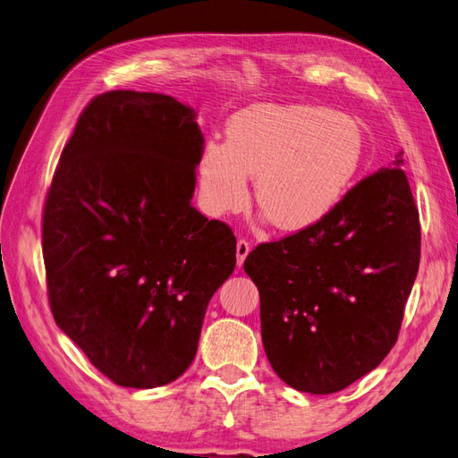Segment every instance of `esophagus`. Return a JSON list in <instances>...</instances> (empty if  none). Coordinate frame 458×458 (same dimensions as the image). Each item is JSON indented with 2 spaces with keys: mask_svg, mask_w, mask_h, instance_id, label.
I'll return each instance as SVG.
<instances>
[{
  "mask_svg": "<svg viewBox=\"0 0 458 458\" xmlns=\"http://www.w3.org/2000/svg\"><path fill=\"white\" fill-rule=\"evenodd\" d=\"M248 252H250V242L244 241V239H239V242H237V263H239V266H242Z\"/></svg>",
  "mask_w": 458,
  "mask_h": 458,
  "instance_id": "obj_1",
  "label": "esophagus"
}]
</instances>
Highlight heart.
I'll return each mask as SVG.
<instances>
[{
  "label": "heart",
  "instance_id": "heart-1",
  "mask_svg": "<svg viewBox=\"0 0 458 458\" xmlns=\"http://www.w3.org/2000/svg\"><path fill=\"white\" fill-rule=\"evenodd\" d=\"M225 135V143L208 141L199 158L208 212L242 210L248 175H256V204L283 231L313 227L335 212L365 152L352 116L311 105H252L227 122Z\"/></svg>",
  "mask_w": 458,
  "mask_h": 458
}]
</instances>
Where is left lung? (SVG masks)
Masks as SVG:
<instances>
[{"mask_svg":"<svg viewBox=\"0 0 458 458\" xmlns=\"http://www.w3.org/2000/svg\"><path fill=\"white\" fill-rule=\"evenodd\" d=\"M401 164L403 150L323 221L244 259L259 290L266 355L294 390L340 392L397 342L420 263L419 208Z\"/></svg>","mask_w":458,"mask_h":458,"instance_id":"1","label":"left lung"}]
</instances>
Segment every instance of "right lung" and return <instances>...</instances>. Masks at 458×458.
<instances>
[{"label":"right lung","mask_w":458,"mask_h":458,"mask_svg":"<svg viewBox=\"0 0 458 458\" xmlns=\"http://www.w3.org/2000/svg\"><path fill=\"white\" fill-rule=\"evenodd\" d=\"M202 143L174 97L116 89L81 110L55 168L41 216L49 308L118 386L182 377L237 263L233 229L191 206Z\"/></svg>","instance_id":"right-lung-1"}]
</instances>
